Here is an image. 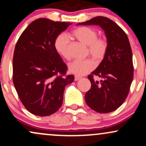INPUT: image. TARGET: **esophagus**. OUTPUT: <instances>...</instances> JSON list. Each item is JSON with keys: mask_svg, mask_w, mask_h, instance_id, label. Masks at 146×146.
<instances>
[{"mask_svg": "<svg viewBox=\"0 0 146 146\" xmlns=\"http://www.w3.org/2000/svg\"><path fill=\"white\" fill-rule=\"evenodd\" d=\"M81 78H82L81 77L78 76V75H75V81H78V80H80Z\"/></svg>", "mask_w": 146, "mask_h": 146, "instance_id": "obj_1", "label": "esophagus"}]
</instances>
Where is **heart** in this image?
<instances>
[{"label":"heart","mask_w":146,"mask_h":146,"mask_svg":"<svg viewBox=\"0 0 146 146\" xmlns=\"http://www.w3.org/2000/svg\"><path fill=\"white\" fill-rule=\"evenodd\" d=\"M73 35L80 42L88 46L89 54L96 64L102 62L106 56L108 48V41L103 38H98L96 30L88 27H80L73 31ZM54 47L57 53L66 60L71 58L69 52V39L65 34H60L56 38ZM95 68L92 60H74L68 64V71L79 76L84 75L93 71Z\"/></svg>","instance_id":"heart-1"}]
</instances>
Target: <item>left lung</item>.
Returning <instances> with one entry per match:
<instances>
[{"label": "left lung", "mask_w": 146, "mask_h": 146, "mask_svg": "<svg viewBox=\"0 0 146 146\" xmlns=\"http://www.w3.org/2000/svg\"><path fill=\"white\" fill-rule=\"evenodd\" d=\"M78 25H99L105 31L108 51L98 67L88 76L91 87L85 94V101L98 113L113 112L124 102L133 79L132 53L128 36L115 22L104 16ZM94 76L102 80L95 81Z\"/></svg>", "instance_id": "1"}]
</instances>
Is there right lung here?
I'll list each match as a JSON object with an SVG mask.
<instances>
[{"mask_svg": "<svg viewBox=\"0 0 146 146\" xmlns=\"http://www.w3.org/2000/svg\"><path fill=\"white\" fill-rule=\"evenodd\" d=\"M71 23L47 18L33 21L18 38L13 57V82L27 110L38 116L59 110L64 90L74 80L54 47L56 38Z\"/></svg>", "mask_w": 146, "mask_h": 146, "instance_id": "obj_1", "label": "right lung"}]
</instances>
